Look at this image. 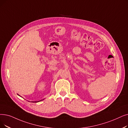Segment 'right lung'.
<instances>
[{
  "label": "right lung",
  "mask_w": 128,
  "mask_h": 128,
  "mask_svg": "<svg viewBox=\"0 0 128 128\" xmlns=\"http://www.w3.org/2000/svg\"><path fill=\"white\" fill-rule=\"evenodd\" d=\"M43 100H44V99H43ZM42 100H40V101H38V102H40V101H42Z\"/></svg>",
  "instance_id": "right-lung-1"
}]
</instances>
